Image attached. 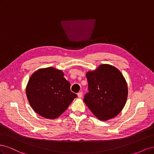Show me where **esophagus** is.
Instances as JSON below:
<instances>
[{
	"label": "esophagus",
	"mask_w": 154,
	"mask_h": 154,
	"mask_svg": "<svg viewBox=\"0 0 154 154\" xmlns=\"http://www.w3.org/2000/svg\"><path fill=\"white\" fill-rule=\"evenodd\" d=\"M82 96H83V92H79L78 93V97H82Z\"/></svg>",
	"instance_id": "34e87169"
}]
</instances>
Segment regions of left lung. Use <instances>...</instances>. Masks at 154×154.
<instances>
[{
  "label": "left lung",
  "mask_w": 154,
  "mask_h": 154,
  "mask_svg": "<svg viewBox=\"0 0 154 154\" xmlns=\"http://www.w3.org/2000/svg\"><path fill=\"white\" fill-rule=\"evenodd\" d=\"M88 85L86 105L97 118L106 121L118 115L128 96L127 83L122 72L109 64H101L86 74Z\"/></svg>",
  "instance_id": "8db88e82"
}]
</instances>
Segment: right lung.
I'll use <instances>...</instances> for the list:
<instances>
[{"mask_svg": "<svg viewBox=\"0 0 154 154\" xmlns=\"http://www.w3.org/2000/svg\"><path fill=\"white\" fill-rule=\"evenodd\" d=\"M63 76L62 71L54 67L40 69L31 76L26 88L27 98L42 117L58 118L77 97Z\"/></svg>", "mask_w": 154, "mask_h": 154, "instance_id": "right-lung-1", "label": "right lung"}]
</instances>
